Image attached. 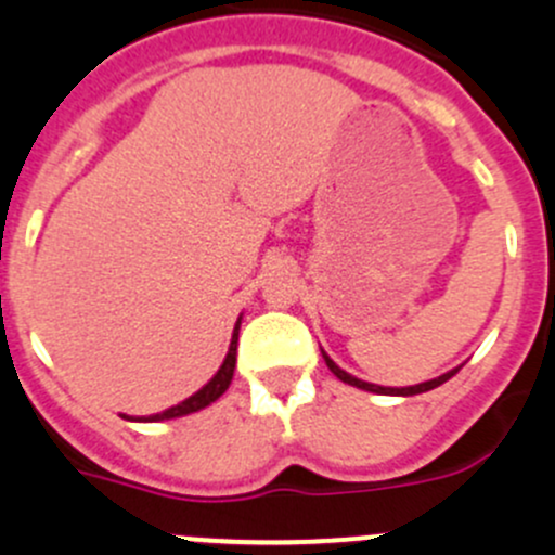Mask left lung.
<instances>
[{
    "mask_svg": "<svg viewBox=\"0 0 555 555\" xmlns=\"http://www.w3.org/2000/svg\"><path fill=\"white\" fill-rule=\"evenodd\" d=\"M322 357H324V362H327V367H330V371H333L335 376L340 378V382H344V384H351V386H357V389L376 391V395H400V397L422 395V391H429V389H435V386L446 384V382H449L451 376H456V373H459V367H456V371H449V373H443V376L433 378V382H424V384H416V386H402V389H397V386H378V384H367V382H360V378H354V376H349V373H346V371H340V367L335 365V362L330 360V357L324 354V351H322Z\"/></svg>",
    "mask_w": 555,
    "mask_h": 555,
    "instance_id": "obj_1",
    "label": "left lung"
}]
</instances>
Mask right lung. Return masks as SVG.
I'll list each match as a JSON object with an SVG mask.
<instances>
[{
	"label": "right lung",
	"mask_w": 555,
	"mask_h": 555,
	"mask_svg": "<svg viewBox=\"0 0 555 555\" xmlns=\"http://www.w3.org/2000/svg\"><path fill=\"white\" fill-rule=\"evenodd\" d=\"M238 324H242V319L236 322V330H233V338H231V349H228L225 354V362L220 365V371L215 373V378H211L209 384L204 386V389L195 391L193 397H188V400H182L179 405L169 408V411L164 413H153V416L147 418H137V422H164V418H177V416H188V413H195L201 411V408L211 405L215 400H220L222 395H225V389L231 386L233 382V371H236V346H238Z\"/></svg>",
	"instance_id": "right-lung-1"
}]
</instances>
